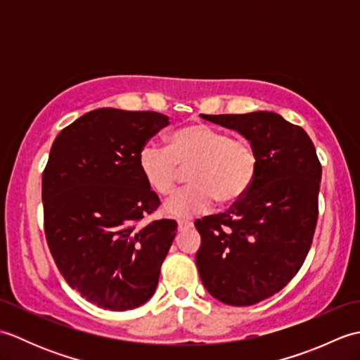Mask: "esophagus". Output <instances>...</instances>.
Returning <instances> with one entry per match:
<instances>
[{
	"instance_id": "esophagus-1",
	"label": "esophagus",
	"mask_w": 360,
	"mask_h": 360,
	"mask_svg": "<svg viewBox=\"0 0 360 360\" xmlns=\"http://www.w3.org/2000/svg\"><path fill=\"white\" fill-rule=\"evenodd\" d=\"M190 227H192V223H188V221H184V219L178 221V231L179 232L187 231V229H190Z\"/></svg>"
}]
</instances>
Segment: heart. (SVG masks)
I'll return each instance as SVG.
<instances>
[{"mask_svg": "<svg viewBox=\"0 0 360 360\" xmlns=\"http://www.w3.org/2000/svg\"><path fill=\"white\" fill-rule=\"evenodd\" d=\"M137 164L147 186L168 196L178 184L181 168H188V187L170 198L164 212L173 218H193L221 204L238 201L252 187L258 172V151L246 137H231L209 124H188L167 137V147L145 143Z\"/></svg>", "mask_w": 360, "mask_h": 360, "instance_id": "b5f03b06", "label": "heart"}]
</instances>
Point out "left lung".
I'll list each match as a JSON object with an SVG mask.
<instances>
[{
  "mask_svg": "<svg viewBox=\"0 0 360 360\" xmlns=\"http://www.w3.org/2000/svg\"><path fill=\"white\" fill-rule=\"evenodd\" d=\"M252 141L259 164L248 193L218 215L196 219V266L209 294L231 307L269 298L307 258L319 217L322 165L302 127L280 114H201Z\"/></svg>",
  "mask_w": 360,
  "mask_h": 360,
  "instance_id": "1",
  "label": "left lung"
}]
</instances>
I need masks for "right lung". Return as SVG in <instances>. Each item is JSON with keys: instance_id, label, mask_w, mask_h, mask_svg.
<instances>
[{"instance_id": "right-lung-1", "label": "right lung", "mask_w": 360, "mask_h": 360, "mask_svg": "<svg viewBox=\"0 0 360 360\" xmlns=\"http://www.w3.org/2000/svg\"><path fill=\"white\" fill-rule=\"evenodd\" d=\"M167 125L155 111L98 108L51 147L41 184L46 241L68 285L98 308L134 309L156 290L178 224L139 226L160 201L137 155Z\"/></svg>"}]
</instances>
